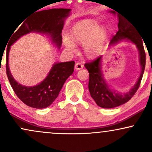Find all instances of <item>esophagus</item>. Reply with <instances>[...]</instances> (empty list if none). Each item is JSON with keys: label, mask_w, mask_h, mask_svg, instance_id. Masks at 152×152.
I'll use <instances>...</instances> for the list:
<instances>
[{"label": "esophagus", "mask_w": 152, "mask_h": 152, "mask_svg": "<svg viewBox=\"0 0 152 152\" xmlns=\"http://www.w3.org/2000/svg\"><path fill=\"white\" fill-rule=\"evenodd\" d=\"M83 65L81 62H77L76 63V64H75V69H76V70H80V69H83Z\"/></svg>", "instance_id": "esophagus-1"}]
</instances>
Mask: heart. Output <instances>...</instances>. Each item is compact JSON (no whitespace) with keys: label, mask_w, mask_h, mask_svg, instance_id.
<instances>
[{"label":"heart","mask_w":152,"mask_h":152,"mask_svg":"<svg viewBox=\"0 0 152 152\" xmlns=\"http://www.w3.org/2000/svg\"><path fill=\"white\" fill-rule=\"evenodd\" d=\"M71 36L74 41L83 43V49L88 56H93L104 45L107 31L104 27L99 26L97 22L86 20L75 26ZM64 42L68 50L74 51L76 49V44L69 38H64Z\"/></svg>","instance_id":"heart-1"}]
</instances>
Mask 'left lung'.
<instances>
[{
    "label": "left lung",
    "instance_id": "1",
    "mask_svg": "<svg viewBox=\"0 0 152 152\" xmlns=\"http://www.w3.org/2000/svg\"><path fill=\"white\" fill-rule=\"evenodd\" d=\"M118 31L114 36H113L109 44L117 43L123 39H129L137 45L140 55V64L142 66V71L137 83L130 91L124 94H120L112 91L106 82L104 81L101 71L100 61L102 56L96 57L94 60L87 62L84 64L85 67L89 73L88 80V89L91 96L100 107L104 109H111L121 106L130 100L137 91L140 86L143 74L146 65V53L143 45L142 39L139 35L137 29L130 23L126 18L118 15Z\"/></svg>",
    "mask_w": 152,
    "mask_h": 152
}]
</instances>
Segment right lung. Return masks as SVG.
<instances>
[{
  "instance_id": "obj_1",
  "label": "right lung",
  "mask_w": 152,
  "mask_h": 152,
  "mask_svg": "<svg viewBox=\"0 0 152 152\" xmlns=\"http://www.w3.org/2000/svg\"><path fill=\"white\" fill-rule=\"evenodd\" d=\"M70 10L67 8H53L36 12L25 20L18 29L19 24L8 40L6 50V74L15 94L27 106L36 109H44L49 106L58 97L66 79L74 72L75 62L72 61L56 64L47 77L37 86H22L15 81L8 67V53L10 46L23 35L36 31L48 35L52 41L60 47L64 18L69 15ZM16 28L18 29L17 30Z\"/></svg>"
}]
</instances>
